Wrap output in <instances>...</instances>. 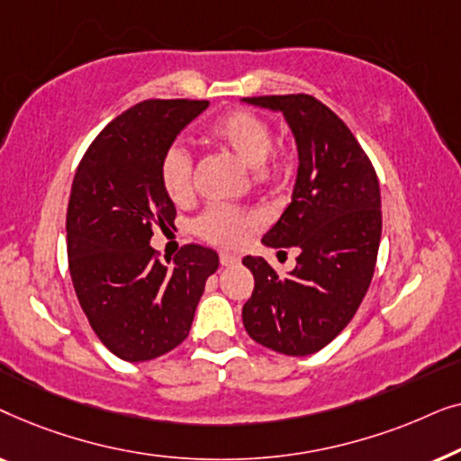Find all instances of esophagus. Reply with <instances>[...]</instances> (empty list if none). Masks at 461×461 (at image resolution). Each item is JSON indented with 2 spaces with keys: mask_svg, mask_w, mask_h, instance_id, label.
Returning a JSON list of instances; mask_svg holds the SVG:
<instances>
[{
  "mask_svg": "<svg viewBox=\"0 0 461 461\" xmlns=\"http://www.w3.org/2000/svg\"><path fill=\"white\" fill-rule=\"evenodd\" d=\"M241 262V258L235 254H229V251H220V264L222 267H235V264Z\"/></svg>",
  "mask_w": 461,
  "mask_h": 461,
  "instance_id": "34e87169",
  "label": "esophagus"
}]
</instances>
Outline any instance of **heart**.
I'll use <instances>...</instances> for the list:
<instances>
[{"label":"heart","instance_id":"1","mask_svg":"<svg viewBox=\"0 0 461 461\" xmlns=\"http://www.w3.org/2000/svg\"><path fill=\"white\" fill-rule=\"evenodd\" d=\"M210 136L230 149L239 159L254 167L258 182H270L279 174V161L273 153V130L256 113L235 109L220 115L212 123ZM159 182L163 193L176 205H185L193 199V159L182 147H169L159 163ZM258 224L251 212L232 205H210L194 220L193 229L207 243L235 248Z\"/></svg>","mask_w":461,"mask_h":461}]
</instances>
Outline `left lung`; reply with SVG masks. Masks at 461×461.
Here are the masks:
<instances>
[{
  "instance_id": "8db88e82",
  "label": "left lung",
  "mask_w": 461,
  "mask_h": 461,
  "mask_svg": "<svg viewBox=\"0 0 461 461\" xmlns=\"http://www.w3.org/2000/svg\"><path fill=\"white\" fill-rule=\"evenodd\" d=\"M281 111L298 144L292 203L264 235L268 248H298L279 276L264 258L245 256L254 292L243 306L251 339L289 357L325 348L355 317L375 270L382 237L380 182L342 119L308 94L251 96Z\"/></svg>"
}]
</instances>
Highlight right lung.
I'll return each mask as SVG.
<instances>
[{"instance_id": "right-lung-1", "label": "right lung", "mask_w": 461, "mask_h": 461, "mask_svg": "<svg viewBox=\"0 0 461 461\" xmlns=\"http://www.w3.org/2000/svg\"><path fill=\"white\" fill-rule=\"evenodd\" d=\"M207 100H144L113 119L81 157L67 207V251L75 294L113 355L150 361L191 331L218 254L180 248L172 267L150 248L153 229L174 226L176 207L159 163Z\"/></svg>"}]
</instances>
